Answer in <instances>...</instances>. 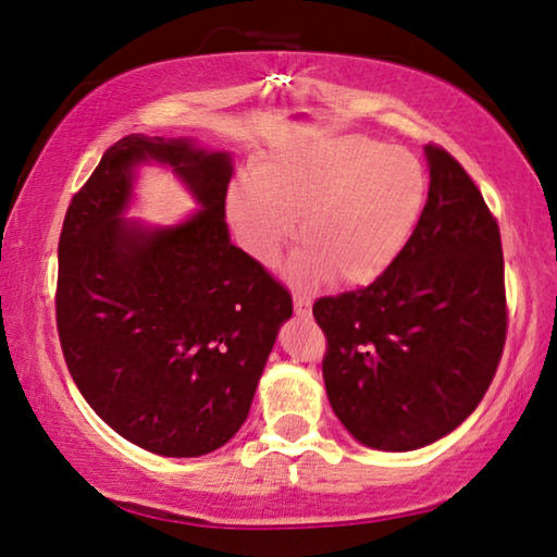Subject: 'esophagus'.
Instances as JSON below:
<instances>
[{
    "mask_svg": "<svg viewBox=\"0 0 557 557\" xmlns=\"http://www.w3.org/2000/svg\"><path fill=\"white\" fill-rule=\"evenodd\" d=\"M292 301H295V314L297 317H309V314H312V299H309L307 295H301V292H295V297H292Z\"/></svg>",
    "mask_w": 557,
    "mask_h": 557,
    "instance_id": "34e87169",
    "label": "esophagus"
}]
</instances>
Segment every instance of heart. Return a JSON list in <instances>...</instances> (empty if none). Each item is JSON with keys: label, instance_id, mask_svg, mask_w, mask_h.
<instances>
[{"label": "heart", "instance_id": "b5f03b06", "mask_svg": "<svg viewBox=\"0 0 557 557\" xmlns=\"http://www.w3.org/2000/svg\"><path fill=\"white\" fill-rule=\"evenodd\" d=\"M428 196L425 166L410 149L348 135L272 159L252 182L231 188L228 213L240 240L262 262L295 235L305 250L297 280L329 275L336 285H369L412 238Z\"/></svg>", "mask_w": 557, "mask_h": 557}]
</instances>
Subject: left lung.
Segmentation results:
<instances>
[{"mask_svg": "<svg viewBox=\"0 0 557 557\" xmlns=\"http://www.w3.org/2000/svg\"><path fill=\"white\" fill-rule=\"evenodd\" d=\"M430 191L412 238L369 287L319 297L329 403L373 449L408 451L449 435L492 385L508 309L502 233L471 176L425 147Z\"/></svg>", "mask_w": 557, "mask_h": 557, "instance_id": "8db88e82", "label": "left lung"}]
</instances>
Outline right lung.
I'll return each instance as SVG.
<instances>
[{
	"label": "right lung",
	"mask_w": 557,
	"mask_h": 557,
	"mask_svg": "<svg viewBox=\"0 0 557 557\" xmlns=\"http://www.w3.org/2000/svg\"><path fill=\"white\" fill-rule=\"evenodd\" d=\"M172 163L202 211L149 232L119 219L131 166ZM231 157L188 139L129 135L73 196L59 240L55 326L83 398L132 445L162 457L223 447L292 317V295L225 225Z\"/></svg>",
	"instance_id": "obj_1"
}]
</instances>
